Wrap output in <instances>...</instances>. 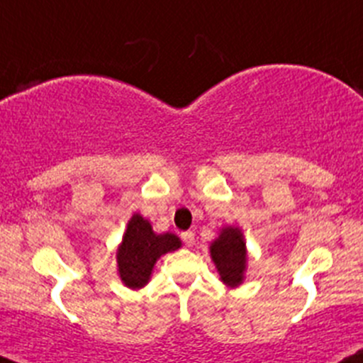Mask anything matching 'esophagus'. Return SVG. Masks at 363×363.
I'll return each mask as SVG.
<instances>
[{"instance_id": "esophagus-1", "label": "esophagus", "mask_w": 363, "mask_h": 363, "mask_svg": "<svg viewBox=\"0 0 363 363\" xmlns=\"http://www.w3.org/2000/svg\"><path fill=\"white\" fill-rule=\"evenodd\" d=\"M182 241H184L186 246H193L194 245V233L193 230H186V233L181 234Z\"/></svg>"}]
</instances>
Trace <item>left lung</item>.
<instances>
[{"mask_svg":"<svg viewBox=\"0 0 363 363\" xmlns=\"http://www.w3.org/2000/svg\"><path fill=\"white\" fill-rule=\"evenodd\" d=\"M210 257L225 286L236 288L242 284L248 253H246V242L240 227H222L217 240L210 245Z\"/></svg>","mask_w":363,"mask_h":363,"instance_id":"1","label":"left lung"}]
</instances>
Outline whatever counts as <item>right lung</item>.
Instances as JSON below:
<instances>
[{
  "label": "right lung",
  "mask_w": 363,
  "mask_h": 363,
  "mask_svg": "<svg viewBox=\"0 0 363 363\" xmlns=\"http://www.w3.org/2000/svg\"><path fill=\"white\" fill-rule=\"evenodd\" d=\"M181 245L175 234H157L143 215L134 213L117 250V267L122 282L130 289L145 288L158 258L175 252Z\"/></svg>",
  "instance_id": "1"
}]
</instances>
